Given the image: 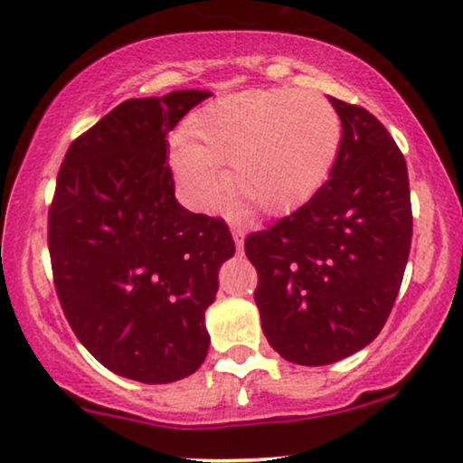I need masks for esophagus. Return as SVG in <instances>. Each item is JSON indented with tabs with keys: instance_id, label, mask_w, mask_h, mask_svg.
<instances>
[{
	"instance_id": "obj_1",
	"label": "esophagus",
	"mask_w": 463,
	"mask_h": 463,
	"mask_svg": "<svg viewBox=\"0 0 463 463\" xmlns=\"http://www.w3.org/2000/svg\"><path fill=\"white\" fill-rule=\"evenodd\" d=\"M232 236L236 240V249L238 252L244 250V230H240V227H232Z\"/></svg>"
}]
</instances>
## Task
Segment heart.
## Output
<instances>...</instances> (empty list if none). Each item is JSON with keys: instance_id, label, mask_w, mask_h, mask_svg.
Returning a JSON list of instances; mask_svg holds the SVG:
<instances>
[{"instance_id": "1", "label": "heart", "mask_w": 463, "mask_h": 463, "mask_svg": "<svg viewBox=\"0 0 463 463\" xmlns=\"http://www.w3.org/2000/svg\"><path fill=\"white\" fill-rule=\"evenodd\" d=\"M341 118L318 92L274 88L227 94L176 138L173 170L189 204L213 213L233 187L265 214H287L325 185L337 162Z\"/></svg>"}]
</instances>
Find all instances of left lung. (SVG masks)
Returning a JSON list of instances; mask_svg holds the SVG:
<instances>
[{
	"label": "left lung",
	"instance_id": "1",
	"mask_svg": "<svg viewBox=\"0 0 463 463\" xmlns=\"http://www.w3.org/2000/svg\"><path fill=\"white\" fill-rule=\"evenodd\" d=\"M328 100L344 128L328 181L244 242L265 337L306 366L352 356L382 333L413 236L407 162L394 138L364 107Z\"/></svg>",
	"mask_w": 463,
	"mask_h": 463
}]
</instances>
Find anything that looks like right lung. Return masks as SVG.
I'll list each match as a JSON object with an SVG mask.
<instances>
[{"label":"right lung","mask_w":463,"mask_h":463,"mask_svg":"<svg viewBox=\"0 0 463 463\" xmlns=\"http://www.w3.org/2000/svg\"><path fill=\"white\" fill-rule=\"evenodd\" d=\"M206 90L128 99L69 145L48 211L54 288L81 345L116 375L170 383L204 363V312L236 244L175 198L168 132Z\"/></svg>","instance_id":"1"}]
</instances>
